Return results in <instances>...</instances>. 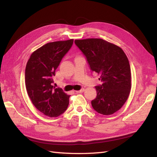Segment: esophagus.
<instances>
[{
  "label": "esophagus",
  "instance_id": "obj_1",
  "mask_svg": "<svg viewBox=\"0 0 157 157\" xmlns=\"http://www.w3.org/2000/svg\"><path fill=\"white\" fill-rule=\"evenodd\" d=\"M84 92V88L79 90L75 91V92H77V93H82V92Z\"/></svg>",
  "mask_w": 157,
  "mask_h": 157
}]
</instances>
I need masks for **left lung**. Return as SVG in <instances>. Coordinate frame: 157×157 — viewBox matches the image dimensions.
<instances>
[{
    "label": "left lung",
    "instance_id": "left-lung-1",
    "mask_svg": "<svg viewBox=\"0 0 157 157\" xmlns=\"http://www.w3.org/2000/svg\"><path fill=\"white\" fill-rule=\"evenodd\" d=\"M75 44L102 82L95 86L97 95L91 101L93 109L102 115L113 114L125 104L131 90L128 57L121 48L102 39L75 40Z\"/></svg>",
    "mask_w": 157,
    "mask_h": 157
}]
</instances>
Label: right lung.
<instances>
[{
	"label": "right lung",
	"mask_w": 157,
	"mask_h": 157,
	"mask_svg": "<svg viewBox=\"0 0 157 157\" xmlns=\"http://www.w3.org/2000/svg\"><path fill=\"white\" fill-rule=\"evenodd\" d=\"M73 43V39L47 43L32 53L26 65L25 84L29 97L38 111L51 117L61 115L68 107L70 96L52 86V78Z\"/></svg>",
	"instance_id": "1"
}]
</instances>
